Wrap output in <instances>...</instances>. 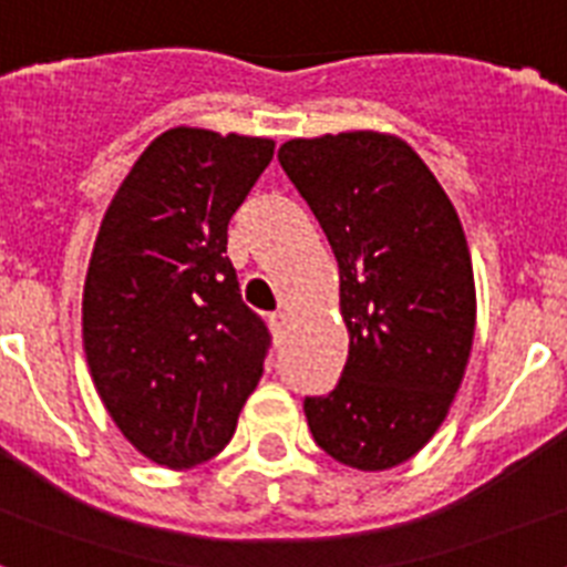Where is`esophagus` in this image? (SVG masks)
I'll list each match as a JSON object with an SVG mask.
<instances>
[{"label":"esophagus","instance_id":"obj_1","mask_svg":"<svg viewBox=\"0 0 567 567\" xmlns=\"http://www.w3.org/2000/svg\"><path fill=\"white\" fill-rule=\"evenodd\" d=\"M288 322H291V313H288V311H279V313H274V317H270V326H274L276 334H285Z\"/></svg>","mask_w":567,"mask_h":567}]
</instances>
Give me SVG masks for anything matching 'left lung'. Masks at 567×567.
I'll list each match as a JSON object with an SVG mask.
<instances>
[{
    "label": "left lung",
    "instance_id": "left-lung-1",
    "mask_svg": "<svg viewBox=\"0 0 567 567\" xmlns=\"http://www.w3.org/2000/svg\"><path fill=\"white\" fill-rule=\"evenodd\" d=\"M279 164L334 250L349 328L337 389L306 398L311 435L346 467H398L444 423L473 349L461 218L421 155L386 132L293 137Z\"/></svg>",
    "mask_w": 567,
    "mask_h": 567
}]
</instances>
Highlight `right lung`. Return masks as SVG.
Here are the masks:
<instances>
[{"label":"right lung","instance_id":"1","mask_svg":"<svg viewBox=\"0 0 567 567\" xmlns=\"http://www.w3.org/2000/svg\"><path fill=\"white\" fill-rule=\"evenodd\" d=\"M274 158L270 137L175 126L114 193L83 285V349L100 401L155 464L227 446L270 334L241 302L227 225Z\"/></svg>","mask_w":567,"mask_h":567}]
</instances>
